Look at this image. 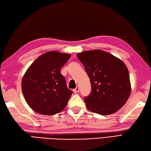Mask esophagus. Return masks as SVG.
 <instances>
[{
	"label": "esophagus",
	"instance_id": "34e87169",
	"mask_svg": "<svg viewBox=\"0 0 151 151\" xmlns=\"http://www.w3.org/2000/svg\"><path fill=\"white\" fill-rule=\"evenodd\" d=\"M79 86H77L76 88H75V89H73V92H74V93H78L79 92Z\"/></svg>",
	"mask_w": 151,
	"mask_h": 151
}]
</instances>
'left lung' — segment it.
I'll list each match as a JSON object with an SVG mask.
<instances>
[{
	"mask_svg": "<svg viewBox=\"0 0 151 151\" xmlns=\"http://www.w3.org/2000/svg\"><path fill=\"white\" fill-rule=\"evenodd\" d=\"M89 77L91 90L84 98L87 108L108 115L125 104L131 93L127 68L119 58L102 50L84 51L77 54Z\"/></svg>",
	"mask_w": 151,
	"mask_h": 151,
	"instance_id": "obj_1",
	"label": "left lung"
}]
</instances>
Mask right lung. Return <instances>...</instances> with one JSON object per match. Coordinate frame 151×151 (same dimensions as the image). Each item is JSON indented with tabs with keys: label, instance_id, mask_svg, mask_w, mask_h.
Returning <instances> with one entry per match:
<instances>
[{
	"label": "right lung",
	"instance_id": "right-lung-1",
	"mask_svg": "<svg viewBox=\"0 0 151 151\" xmlns=\"http://www.w3.org/2000/svg\"><path fill=\"white\" fill-rule=\"evenodd\" d=\"M70 55L50 51L42 54L27 69L22 89L28 105L41 115H52L63 110L72 91L67 87L61 68Z\"/></svg>",
	"mask_w": 151,
	"mask_h": 151
}]
</instances>
